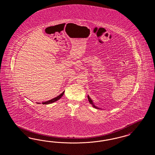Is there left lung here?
<instances>
[{"label": "left lung", "mask_w": 155, "mask_h": 155, "mask_svg": "<svg viewBox=\"0 0 155 155\" xmlns=\"http://www.w3.org/2000/svg\"><path fill=\"white\" fill-rule=\"evenodd\" d=\"M87 98H88V100H89V101L90 103L91 104H92V106L94 107V108L99 109V108L97 107L94 104V103H93V101L91 100V99L90 98L89 95H87Z\"/></svg>", "instance_id": "8db88e82"}]
</instances>
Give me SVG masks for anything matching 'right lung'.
Wrapping results in <instances>:
<instances>
[{
  "instance_id": "add662e5",
  "label": "right lung",
  "mask_w": 155,
  "mask_h": 155,
  "mask_svg": "<svg viewBox=\"0 0 155 155\" xmlns=\"http://www.w3.org/2000/svg\"><path fill=\"white\" fill-rule=\"evenodd\" d=\"M64 92H65V91H63L60 95H59L58 96H57V97L54 98L52 99H51V100H49V101H48L47 102H42V104H51V103L56 102L57 101L59 100V99L61 98V97H62V95L64 94Z\"/></svg>"
}]
</instances>
